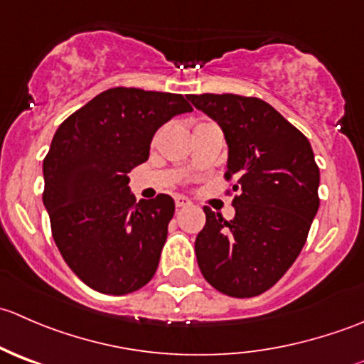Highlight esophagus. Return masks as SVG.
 <instances>
[{"label":"esophagus","instance_id":"esophagus-1","mask_svg":"<svg viewBox=\"0 0 364 364\" xmlns=\"http://www.w3.org/2000/svg\"><path fill=\"white\" fill-rule=\"evenodd\" d=\"M174 200H176V208H185V205L190 204V200L183 196H178Z\"/></svg>","mask_w":364,"mask_h":364}]
</instances>
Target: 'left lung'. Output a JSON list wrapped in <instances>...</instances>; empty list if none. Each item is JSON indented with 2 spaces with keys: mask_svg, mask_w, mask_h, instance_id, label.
Listing matches in <instances>:
<instances>
[{
  "mask_svg": "<svg viewBox=\"0 0 364 364\" xmlns=\"http://www.w3.org/2000/svg\"><path fill=\"white\" fill-rule=\"evenodd\" d=\"M220 124L229 146L225 179H236V215L223 220L205 205L196 255L205 280L230 297L273 287L303 250L318 209V167L308 139L255 97L190 95Z\"/></svg>",
  "mask_w": 364,
  "mask_h": 364,
  "instance_id": "8db88e82",
  "label": "left lung"
}]
</instances>
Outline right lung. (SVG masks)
<instances>
[{
	"label": "right lung",
	"instance_id": "right-lung-1",
	"mask_svg": "<svg viewBox=\"0 0 364 364\" xmlns=\"http://www.w3.org/2000/svg\"><path fill=\"white\" fill-rule=\"evenodd\" d=\"M183 95L112 87L68 116L43 160V205L70 269L98 292L130 294L159 267L172 197L135 203L128 172L164 123L192 112Z\"/></svg>",
	"mask_w": 364,
	"mask_h": 364
}]
</instances>
